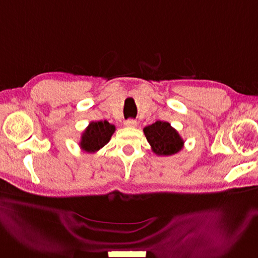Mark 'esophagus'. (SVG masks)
Instances as JSON below:
<instances>
[{
    "label": "esophagus",
    "mask_w": 258,
    "mask_h": 258,
    "mask_svg": "<svg viewBox=\"0 0 258 258\" xmlns=\"http://www.w3.org/2000/svg\"><path fill=\"white\" fill-rule=\"evenodd\" d=\"M124 125L127 126V127H136V126H138V122L133 118H130L127 120H125Z\"/></svg>",
    "instance_id": "esophagus-1"
}]
</instances>
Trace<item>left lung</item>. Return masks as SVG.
<instances>
[{
  "label": "left lung",
  "mask_w": 258,
  "mask_h": 258,
  "mask_svg": "<svg viewBox=\"0 0 258 258\" xmlns=\"http://www.w3.org/2000/svg\"><path fill=\"white\" fill-rule=\"evenodd\" d=\"M143 131L152 151L156 155L171 156L183 149V139L168 122L157 120L152 125L146 126Z\"/></svg>",
  "instance_id": "8db88e82"
}]
</instances>
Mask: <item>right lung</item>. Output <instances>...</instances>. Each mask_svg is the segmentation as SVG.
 Here are the masks:
<instances>
[{"label":"right lung","mask_w":258,"mask_h":258,"mask_svg":"<svg viewBox=\"0 0 258 258\" xmlns=\"http://www.w3.org/2000/svg\"><path fill=\"white\" fill-rule=\"evenodd\" d=\"M114 132L115 126L107 120L91 122L81 136V149L87 153H95L108 143Z\"/></svg>","instance_id":"obj_1"}]
</instances>
